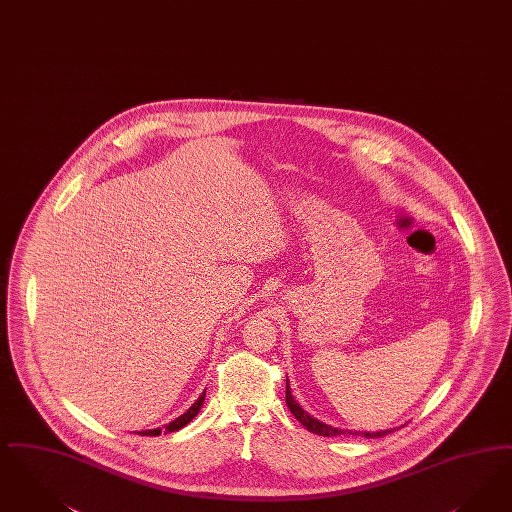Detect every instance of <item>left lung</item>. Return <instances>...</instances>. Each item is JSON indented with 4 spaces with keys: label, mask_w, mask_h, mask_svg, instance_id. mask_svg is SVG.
<instances>
[{
    "label": "left lung",
    "mask_w": 512,
    "mask_h": 512,
    "mask_svg": "<svg viewBox=\"0 0 512 512\" xmlns=\"http://www.w3.org/2000/svg\"><path fill=\"white\" fill-rule=\"evenodd\" d=\"M286 404L289 411L295 415V419L305 427V429L314 432V434H320V436H341V434H352V436H366V438H381L385 434H389L394 429L390 430H377V432H360V430H343L335 429V427H329L326 423L310 417L305 409L301 408L295 398L291 396V389H289V381L286 379Z\"/></svg>",
    "instance_id": "left-lung-1"
}]
</instances>
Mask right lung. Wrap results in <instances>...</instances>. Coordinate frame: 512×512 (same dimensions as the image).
Returning a JSON list of instances; mask_svg holds the SVG:
<instances>
[{
  "instance_id": "1",
  "label": "right lung",
  "mask_w": 512,
  "mask_h": 512,
  "mask_svg": "<svg viewBox=\"0 0 512 512\" xmlns=\"http://www.w3.org/2000/svg\"><path fill=\"white\" fill-rule=\"evenodd\" d=\"M205 400V390L202 392V396L190 406V408L184 411L181 417H177L175 421H171V423H167L164 429L162 427H158V429L152 430H139V434L141 436H158V434H162V432H175V430L183 429L184 425H188L196 415H198V411L202 408V404H204Z\"/></svg>"
}]
</instances>
